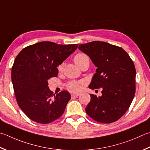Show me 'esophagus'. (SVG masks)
Listing matches in <instances>:
<instances>
[{"instance_id":"obj_1","label":"esophagus","mask_w":150,"mask_h":150,"mask_svg":"<svg viewBox=\"0 0 150 150\" xmlns=\"http://www.w3.org/2000/svg\"><path fill=\"white\" fill-rule=\"evenodd\" d=\"M79 96V93H72L71 94V96H75V97H77Z\"/></svg>"}]
</instances>
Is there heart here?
Here are the masks:
<instances>
[{"label":"heart","instance_id":"1","mask_svg":"<svg viewBox=\"0 0 150 150\" xmlns=\"http://www.w3.org/2000/svg\"><path fill=\"white\" fill-rule=\"evenodd\" d=\"M75 63L77 64V66L81 67L83 65L85 64H89L90 59L88 56L85 54L79 53L77 55H75L74 58ZM64 63H62L58 66V70L59 72H62L64 69ZM84 85V82L83 81H72L66 84V87L68 90L73 91V92H79L82 90L83 86Z\"/></svg>","mask_w":150,"mask_h":150}]
</instances>
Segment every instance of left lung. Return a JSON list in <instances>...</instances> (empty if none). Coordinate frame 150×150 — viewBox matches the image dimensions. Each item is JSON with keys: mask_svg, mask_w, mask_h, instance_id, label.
I'll use <instances>...</instances> for the list:
<instances>
[{"mask_svg": "<svg viewBox=\"0 0 150 150\" xmlns=\"http://www.w3.org/2000/svg\"><path fill=\"white\" fill-rule=\"evenodd\" d=\"M97 67L89 88H102V96L91 94L85 108L89 117L102 123H111L126 113L136 91V69L129 54L121 47L102 41L79 45Z\"/></svg>", "mask_w": 150, "mask_h": 150, "instance_id": "left-lung-1", "label": "left lung"}]
</instances>
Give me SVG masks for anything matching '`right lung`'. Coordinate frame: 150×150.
Here are the masks:
<instances>
[{
    "mask_svg": "<svg viewBox=\"0 0 150 150\" xmlns=\"http://www.w3.org/2000/svg\"><path fill=\"white\" fill-rule=\"evenodd\" d=\"M78 47L49 41L35 43L18 54L12 67V81L16 101L32 121L47 124L63 115L71 99L66 91L56 95L48 81L58 76V67Z\"/></svg>",
    "mask_w": 150,
    "mask_h": 150,
    "instance_id": "obj_1",
    "label": "right lung"
}]
</instances>
